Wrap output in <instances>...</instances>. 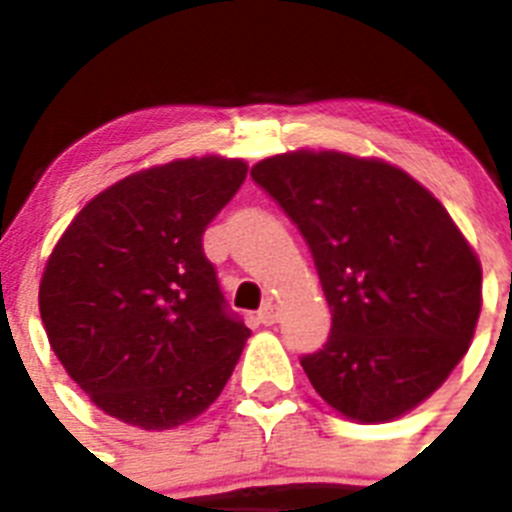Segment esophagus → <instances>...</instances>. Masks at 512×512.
<instances>
[{
    "instance_id": "obj_1",
    "label": "esophagus",
    "mask_w": 512,
    "mask_h": 512,
    "mask_svg": "<svg viewBox=\"0 0 512 512\" xmlns=\"http://www.w3.org/2000/svg\"><path fill=\"white\" fill-rule=\"evenodd\" d=\"M277 320H279V305H277V302L266 300L264 307H261V310H259V323L274 325V323H277Z\"/></svg>"
}]
</instances>
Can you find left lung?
<instances>
[{
  "mask_svg": "<svg viewBox=\"0 0 512 512\" xmlns=\"http://www.w3.org/2000/svg\"><path fill=\"white\" fill-rule=\"evenodd\" d=\"M253 182L305 235L333 325L302 369L343 418L387 423L418 408L464 359L482 266L446 207L408 171L341 151L259 161Z\"/></svg>",
  "mask_w": 512,
  "mask_h": 512,
  "instance_id": "1",
  "label": "left lung"
}]
</instances>
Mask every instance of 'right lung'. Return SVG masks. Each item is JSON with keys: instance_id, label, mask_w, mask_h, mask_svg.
<instances>
[{"instance_id": "obj_1", "label": "right lung", "mask_w": 512, "mask_h": 512, "mask_svg": "<svg viewBox=\"0 0 512 512\" xmlns=\"http://www.w3.org/2000/svg\"><path fill=\"white\" fill-rule=\"evenodd\" d=\"M246 174L223 156L135 171L81 207L48 256V343L112 418L169 431L205 413L233 374L251 330L225 310L202 233Z\"/></svg>"}]
</instances>
